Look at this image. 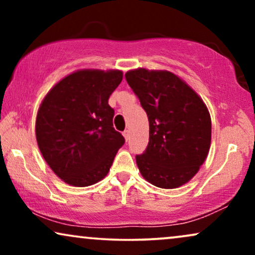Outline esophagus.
I'll list each match as a JSON object with an SVG mask.
<instances>
[{
  "label": "esophagus",
  "instance_id": "esophagus-1",
  "mask_svg": "<svg viewBox=\"0 0 255 255\" xmlns=\"http://www.w3.org/2000/svg\"><path fill=\"white\" fill-rule=\"evenodd\" d=\"M123 135H124V138H125V140H128V139H130V131L128 130H125L124 132H123Z\"/></svg>",
  "mask_w": 255,
  "mask_h": 255
}]
</instances>
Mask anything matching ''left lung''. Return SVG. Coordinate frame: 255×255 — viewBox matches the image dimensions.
I'll return each instance as SVG.
<instances>
[{
  "label": "left lung",
  "mask_w": 255,
  "mask_h": 255,
  "mask_svg": "<svg viewBox=\"0 0 255 255\" xmlns=\"http://www.w3.org/2000/svg\"><path fill=\"white\" fill-rule=\"evenodd\" d=\"M125 79L148 117V145L142 154L135 155L142 177L163 189L187 183L210 149L207 106L172 72L138 68L127 72Z\"/></svg>",
  "instance_id": "obj_1"
}]
</instances>
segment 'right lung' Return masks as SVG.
<instances>
[{
  "label": "right lung",
  "mask_w": 255,
  "mask_h": 255,
  "mask_svg": "<svg viewBox=\"0 0 255 255\" xmlns=\"http://www.w3.org/2000/svg\"><path fill=\"white\" fill-rule=\"evenodd\" d=\"M123 79L118 69H81L44 97L36 120L41 155L57 176L74 187L106 177L125 139L114 128L108 100Z\"/></svg>",
  "instance_id": "1"
}]
</instances>
